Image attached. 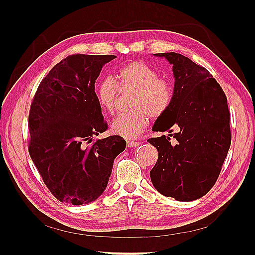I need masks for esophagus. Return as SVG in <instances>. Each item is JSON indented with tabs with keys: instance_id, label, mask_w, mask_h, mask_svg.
Returning a JSON list of instances; mask_svg holds the SVG:
<instances>
[{
	"instance_id": "esophagus-1",
	"label": "esophagus",
	"mask_w": 255,
	"mask_h": 255,
	"mask_svg": "<svg viewBox=\"0 0 255 255\" xmlns=\"http://www.w3.org/2000/svg\"><path fill=\"white\" fill-rule=\"evenodd\" d=\"M127 143H128V146H138V145L140 144V142H139V141H132V140H130V141H128Z\"/></svg>"
}]
</instances>
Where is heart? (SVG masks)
Masks as SVG:
<instances>
[{"mask_svg": "<svg viewBox=\"0 0 255 255\" xmlns=\"http://www.w3.org/2000/svg\"><path fill=\"white\" fill-rule=\"evenodd\" d=\"M117 82L112 78L99 82L96 88L97 100L102 109L113 114L119 88L133 89L130 101L132 111L120 114L112 122V132L122 137H137L145 128L149 116L153 119L159 118L168 110L172 98V89L169 83L158 78V74L151 67L141 61H133L118 71Z\"/></svg>", "mask_w": 255, "mask_h": 255, "instance_id": "1", "label": "heart"}]
</instances>
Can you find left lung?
Here are the masks:
<instances>
[{
	"label": "left lung",
	"mask_w": 255,
	"mask_h": 255,
	"mask_svg": "<svg viewBox=\"0 0 255 255\" xmlns=\"http://www.w3.org/2000/svg\"><path fill=\"white\" fill-rule=\"evenodd\" d=\"M154 56L172 65L174 87L168 110L153 126L154 132L169 134L148 140L158 151L151 181L161 195L194 201L214 186L230 149L228 100L213 75L188 57L174 52ZM172 126L179 132L171 134Z\"/></svg>",
	"instance_id": "1"
}]
</instances>
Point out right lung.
I'll return each instance as SVG.
<instances>
[{"instance_id":"add662e5","label":"right lung","mask_w":255,"mask_h":255,"mask_svg":"<svg viewBox=\"0 0 255 255\" xmlns=\"http://www.w3.org/2000/svg\"><path fill=\"white\" fill-rule=\"evenodd\" d=\"M115 55L68 56L41 81L28 115V152L44 184L60 202L95 201L106 189L114 160L127 142L107 129L95 83Z\"/></svg>"}]
</instances>
